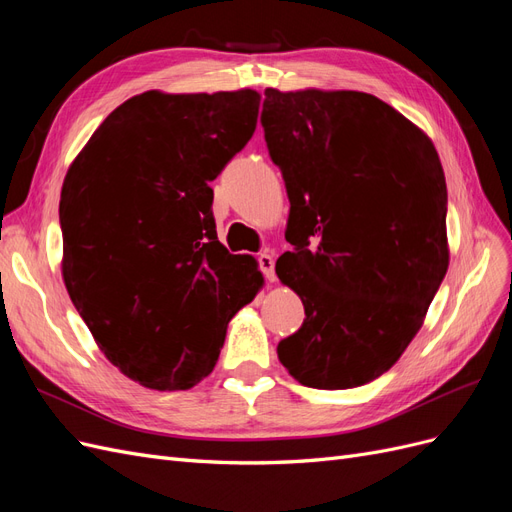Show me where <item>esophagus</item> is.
<instances>
[{
    "label": "esophagus",
    "instance_id": "1",
    "mask_svg": "<svg viewBox=\"0 0 512 512\" xmlns=\"http://www.w3.org/2000/svg\"><path fill=\"white\" fill-rule=\"evenodd\" d=\"M258 265H260V271L267 275V280L275 282V260H273V256L267 254V252H262L258 256Z\"/></svg>",
    "mask_w": 512,
    "mask_h": 512
}]
</instances>
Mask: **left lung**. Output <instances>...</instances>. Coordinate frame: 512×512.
<instances>
[{"mask_svg": "<svg viewBox=\"0 0 512 512\" xmlns=\"http://www.w3.org/2000/svg\"><path fill=\"white\" fill-rule=\"evenodd\" d=\"M260 123L290 200L275 271L305 307L277 356L305 386L354 389L397 363L446 275L438 151L363 91L269 87Z\"/></svg>", "mask_w": 512, "mask_h": 512, "instance_id": "1", "label": "left lung"}]
</instances>
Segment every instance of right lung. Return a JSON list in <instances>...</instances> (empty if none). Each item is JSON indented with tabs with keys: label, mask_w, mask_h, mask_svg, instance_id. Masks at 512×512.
I'll list each match as a JSON object with an SVG mask.
<instances>
[{
	"label": "right lung",
	"mask_w": 512,
	"mask_h": 512,
	"mask_svg": "<svg viewBox=\"0 0 512 512\" xmlns=\"http://www.w3.org/2000/svg\"><path fill=\"white\" fill-rule=\"evenodd\" d=\"M260 94L145 91L72 162L59 200L64 282L106 359L156 391L209 376L262 286L218 241L211 181L250 141Z\"/></svg>",
	"instance_id": "1"
}]
</instances>
